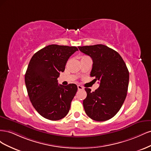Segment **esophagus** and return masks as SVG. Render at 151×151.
<instances>
[{
    "label": "esophagus",
    "instance_id": "34e87169",
    "mask_svg": "<svg viewBox=\"0 0 151 151\" xmlns=\"http://www.w3.org/2000/svg\"><path fill=\"white\" fill-rule=\"evenodd\" d=\"M77 89H78V90H83L84 88L82 86L77 85Z\"/></svg>",
    "mask_w": 151,
    "mask_h": 151
}]
</instances>
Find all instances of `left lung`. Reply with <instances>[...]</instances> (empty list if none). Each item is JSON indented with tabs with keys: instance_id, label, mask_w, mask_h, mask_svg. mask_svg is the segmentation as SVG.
<instances>
[{
	"instance_id": "left-lung-1",
	"label": "left lung",
	"mask_w": 151,
	"mask_h": 151,
	"mask_svg": "<svg viewBox=\"0 0 151 151\" xmlns=\"http://www.w3.org/2000/svg\"><path fill=\"white\" fill-rule=\"evenodd\" d=\"M93 59L91 77L100 82L94 92L85 88L87 97L83 101L86 113L95 121L113 118L120 110L127 96L129 72L120 54L104 45L78 47Z\"/></svg>"
}]
</instances>
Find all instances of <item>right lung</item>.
I'll return each mask as SVG.
<instances>
[{
	"label": "right lung",
	"mask_w": 151,
	"mask_h": 151,
	"mask_svg": "<svg viewBox=\"0 0 151 151\" xmlns=\"http://www.w3.org/2000/svg\"><path fill=\"white\" fill-rule=\"evenodd\" d=\"M77 50L76 47L50 45L31 58L25 74L27 91L35 109L48 120H60L69 111L77 87L75 84L58 85L57 78Z\"/></svg>",
	"instance_id": "obj_1"
}]
</instances>
